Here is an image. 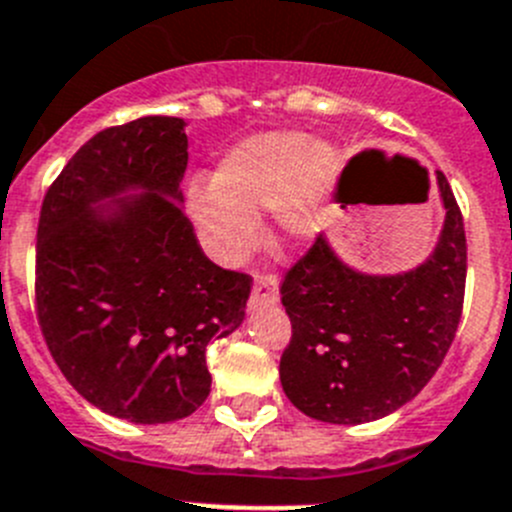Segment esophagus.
I'll list each match as a JSON object with an SVG mask.
<instances>
[{
  "mask_svg": "<svg viewBox=\"0 0 512 512\" xmlns=\"http://www.w3.org/2000/svg\"><path fill=\"white\" fill-rule=\"evenodd\" d=\"M280 300L278 278L275 275H257L255 288L250 295V308H262V305H275Z\"/></svg>",
  "mask_w": 512,
  "mask_h": 512,
  "instance_id": "1",
  "label": "esophagus"
}]
</instances>
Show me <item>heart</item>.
<instances>
[{
    "label": "heart",
    "instance_id": "1",
    "mask_svg": "<svg viewBox=\"0 0 512 512\" xmlns=\"http://www.w3.org/2000/svg\"><path fill=\"white\" fill-rule=\"evenodd\" d=\"M341 176V154L326 138L267 131L232 146L212 181L186 191L189 217L209 255L237 265L257 242V219L272 212V234L285 245L321 232Z\"/></svg>",
    "mask_w": 512,
    "mask_h": 512
}]
</instances>
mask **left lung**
<instances>
[{
    "label": "left lung",
    "instance_id": "left-lung-1",
    "mask_svg": "<svg viewBox=\"0 0 512 512\" xmlns=\"http://www.w3.org/2000/svg\"><path fill=\"white\" fill-rule=\"evenodd\" d=\"M437 189L442 232L412 270H356L321 234L285 275L280 300L293 338L280 358V384L305 417L328 424L386 417L427 386L450 351L465 300L467 242L442 171Z\"/></svg>",
    "mask_w": 512,
    "mask_h": 512
}]
</instances>
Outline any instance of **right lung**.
<instances>
[{"label":"right lung","instance_id":"1","mask_svg":"<svg viewBox=\"0 0 512 512\" xmlns=\"http://www.w3.org/2000/svg\"><path fill=\"white\" fill-rule=\"evenodd\" d=\"M186 123L143 116L95 133L45 194L37 321L55 364L100 412L166 424L212 391L207 346L245 321L252 280L202 252L181 179Z\"/></svg>","mask_w":512,"mask_h":512}]
</instances>
